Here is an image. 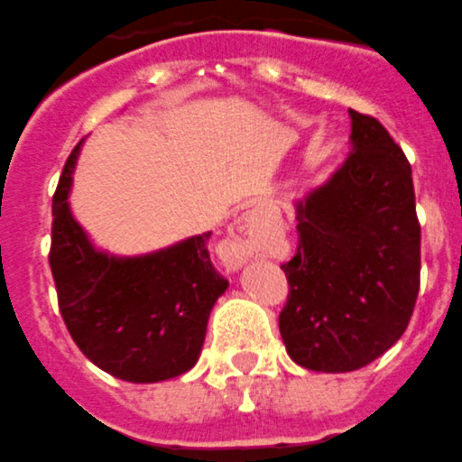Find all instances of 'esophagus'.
<instances>
[{"mask_svg":"<svg viewBox=\"0 0 462 462\" xmlns=\"http://www.w3.org/2000/svg\"><path fill=\"white\" fill-rule=\"evenodd\" d=\"M230 250H232V257H235V259L248 257V244H245V241H235Z\"/></svg>","mask_w":462,"mask_h":462,"instance_id":"34e87169","label":"esophagus"}]
</instances>
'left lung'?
Segmentation results:
<instances>
[{"label": "left lung", "mask_w": 462, "mask_h": 462, "mask_svg": "<svg viewBox=\"0 0 462 462\" xmlns=\"http://www.w3.org/2000/svg\"><path fill=\"white\" fill-rule=\"evenodd\" d=\"M343 167L298 203V248L282 263L280 334L298 365L350 373L400 340L420 291L411 164L391 133L350 110Z\"/></svg>", "instance_id": "8db88e82"}]
</instances>
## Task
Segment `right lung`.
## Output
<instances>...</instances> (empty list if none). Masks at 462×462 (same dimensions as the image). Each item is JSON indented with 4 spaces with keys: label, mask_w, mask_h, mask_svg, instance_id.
<instances>
[{
    "label": "right lung",
    "mask_w": 462,
    "mask_h": 462,
    "mask_svg": "<svg viewBox=\"0 0 462 462\" xmlns=\"http://www.w3.org/2000/svg\"><path fill=\"white\" fill-rule=\"evenodd\" d=\"M79 151L80 144L67 158L51 205L49 266L67 331L112 377L133 383L178 377L199 361L209 311L227 289L208 253L212 232L144 257L94 250L67 203Z\"/></svg>",
    "instance_id": "right-lung-1"
}]
</instances>
